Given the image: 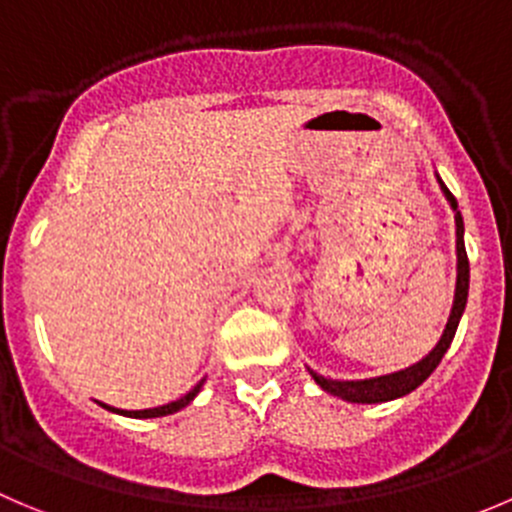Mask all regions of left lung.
<instances>
[{"label": "left lung", "mask_w": 512, "mask_h": 512, "mask_svg": "<svg viewBox=\"0 0 512 512\" xmlns=\"http://www.w3.org/2000/svg\"><path fill=\"white\" fill-rule=\"evenodd\" d=\"M442 191H445L447 201L450 206L455 208V226H457V289H455V304H452V314L450 321H447V329L442 334V339L437 342V347L427 354L422 362L412 364V367L402 369V372L394 374H384V377H374V379H359V382H339V379H329V377H319L314 374L316 384L321 389H326L334 397H342L347 402H362V405H374V402H389V399H397L402 394H410L412 389L420 387L427 377L437 369V364L442 362L445 352L450 349L452 339H455L457 324H460V316L465 311L467 304V289H470V261H467V251H465V241H462V216L457 211V201L447 186L440 180Z\"/></svg>", "instance_id": "8db88e82"}]
</instances>
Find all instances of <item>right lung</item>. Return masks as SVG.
I'll return each mask as SVG.
<instances>
[{"mask_svg": "<svg viewBox=\"0 0 512 512\" xmlns=\"http://www.w3.org/2000/svg\"><path fill=\"white\" fill-rule=\"evenodd\" d=\"M201 384H203V379L201 382L196 384V387L191 389V392L186 394V397H180V399H175V402H170V405H163V407H153V410H115V407H107V405H102V407H107V410H113V412H120V415H128V417H138V420H145V417H165V415H173V412H178V410H183V407L188 405V402H191L193 397H196L198 392H201Z\"/></svg>", "mask_w": 512, "mask_h": 512, "instance_id": "right-lung-1", "label": "right lung"}]
</instances>
